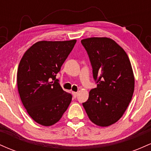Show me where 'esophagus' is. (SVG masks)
<instances>
[{
    "label": "esophagus",
    "instance_id": "obj_1",
    "mask_svg": "<svg viewBox=\"0 0 151 151\" xmlns=\"http://www.w3.org/2000/svg\"><path fill=\"white\" fill-rule=\"evenodd\" d=\"M72 94H73L74 97L76 98V97H77V92H74V91H73V92H72Z\"/></svg>",
    "mask_w": 151,
    "mask_h": 151
}]
</instances>
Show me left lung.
Here are the masks:
<instances>
[{"mask_svg":"<svg viewBox=\"0 0 151 151\" xmlns=\"http://www.w3.org/2000/svg\"><path fill=\"white\" fill-rule=\"evenodd\" d=\"M89 56L96 88L82 104L89 119L100 126L119 121L127 109L134 91V77L127 54L107 37L82 40Z\"/></svg>","mask_w":151,"mask_h":151,"instance_id":"8db88e82","label":"left lung"}]
</instances>
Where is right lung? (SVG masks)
<instances>
[{
    "label": "right lung",
    "instance_id": "right-lung-1",
    "mask_svg": "<svg viewBox=\"0 0 151 151\" xmlns=\"http://www.w3.org/2000/svg\"><path fill=\"white\" fill-rule=\"evenodd\" d=\"M77 40L40 41L20 60L17 82L22 104L35 121L49 126L60 121L72 101L56 78Z\"/></svg>",
    "mask_w": 151,
    "mask_h": 151
}]
</instances>
